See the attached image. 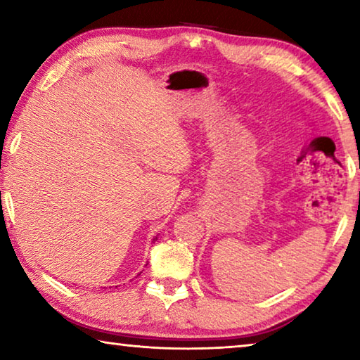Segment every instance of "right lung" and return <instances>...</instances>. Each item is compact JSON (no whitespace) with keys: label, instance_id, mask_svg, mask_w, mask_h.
<instances>
[{"label":"right lung","instance_id":"add662e5","mask_svg":"<svg viewBox=\"0 0 360 360\" xmlns=\"http://www.w3.org/2000/svg\"><path fill=\"white\" fill-rule=\"evenodd\" d=\"M155 240H157V238H154V241H155Z\"/></svg>","mask_w":360,"mask_h":360}]
</instances>
